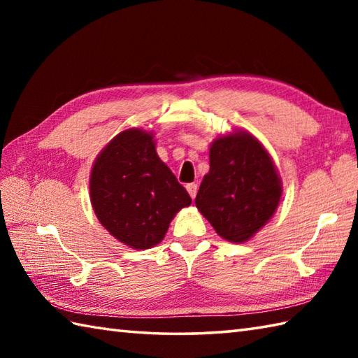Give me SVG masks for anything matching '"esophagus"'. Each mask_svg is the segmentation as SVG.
<instances>
[{
	"label": "esophagus",
	"instance_id": "obj_1",
	"mask_svg": "<svg viewBox=\"0 0 358 358\" xmlns=\"http://www.w3.org/2000/svg\"><path fill=\"white\" fill-rule=\"evenodd\" d=\"M186 189H187L189 195H191L192 199H195L196 191H199V186H196V183H189V185H186Z\"/></svg>",
	"mask_w": 358,
	"mask_h": 358
}]
</instances>
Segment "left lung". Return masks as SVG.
Here are the masks:
<instances>
[{
    "instance_id": "left-lung-1",
    "label": "left lung",
    "mask_w": 358,
    "mask_h": 358,
    "mask_svg": "<svg viewBox=\"0 0 358 358\" xmlns=\"http://www.w3.org/2000/svg\"><path fill=\"white\" fill-rule=\"evenodd\" d=\"M283 194L280 173L262 141L241 129L218 135L209 148L195 206L220 237L250 240L275 214Z\"/></svg>"
}]
</instances>
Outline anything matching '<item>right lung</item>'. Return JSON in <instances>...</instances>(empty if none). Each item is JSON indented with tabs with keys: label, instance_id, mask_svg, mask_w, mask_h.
I'll return each instance as SVG.
<instances>
[{
	"label": "right lung",
	"instance_id": "right-lung-1",
	"mask_svg": "<svg viewBox=\"0 0 358 358\" xmlns=\"http://www.w3.org/2000/svg\"><path fill=\"white\" fill-rule=\"evenodd\" d=\"M155 134L121 131L96 155L89 189L98 222L113 238L141 250L164 238L175 214L191 196L159 159Z\"/></svg>",
	"mask_w": 358,
	"mask_h": 358
}]
</instances>
